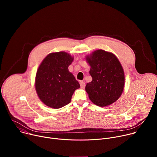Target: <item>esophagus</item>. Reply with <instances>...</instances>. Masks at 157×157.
I'll list each match as a JSON object with an SVG mask.
<instances>
[{"label": "esophagus", "instance_id": "1", "mask_svg": "<svg viewBox=\"0 0 157 157\" xmlns=\"http://www.w3.org/2000/svg\"><path fill=\"white\" fill-rule=\"evenodd\" d=\"M80 86H81V87L82 88V89H84V87H85V86H86V84H85V82H84V81H80Z\"/></svg>", "mask_w": 157, "mask_h": 157}]
</instances>
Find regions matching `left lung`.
<instances>
[{"label":"left lung","instance_id":"obj_1","mask_svg":"<svg viewBox=\"0 0 157 157\" xmlns=\"http://www.w3.org/2000/svg\"><path fill=\"white\" fill-rule=\"evenodd\" d=\"M86 60L91 66L89 74L93 78L85 87L89 99L100 107L116 102L125 83L124 71L117 58L113 53L98 50L87 55Z\"/></svg>","mask_w":157,"mask_h":157}]
</instances>
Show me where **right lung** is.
I'll list each match as a JSON object with an SVG mask.
<instances>
[{"label":"right lung","instance_id":"add662e5","mask_svg":"<svg viewBox=\"0 0 157 157\" xmlns=\"http://www.w3.org/2000/svg\"><path fill=\"white\" fill-rule=\"evenodd\" d=\"M74 58L64 52L48 55L40 64L35 77V89L46 105L59 109L71 102L78 81L68 70Z\"/></svg>","mask_w":157,"mask_h":157}]
</instances>
